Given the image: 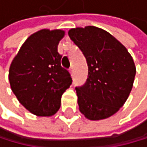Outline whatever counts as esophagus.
Listing matches in <instances>:
<instances>
[{"mask_svg":"<svg viewBox=\"0 0 147 147\" xmlns=\"http://www.w3.org/2000/svg\"><path fill=\"white\" fill-rule=\"evenodd\" d=\"M69 72H70L71 75H72V76H74V69H73V67H72V68H70Z\"/></svg>","mask_w":147,"mask_h":147,"instance_id":"obj_1","label":"esophagus"}]
</instances>
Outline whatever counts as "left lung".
Wrapping results in <instances>:
<instances>
[{"mask_svg":"<svg viewBox=\"0 0 147 147\" xmlns=\"http://www.w3.org/2000/svg\"><path fill=\"white\" fill-rule=\"evenodd\" d=\"M68 35L88 65L86 84L75 88L80 112L90 121L112 116L133 88L136 74L133 57L117 38L99 27H75Z\"/></svg>","mask_w":147,"mask_h":147,"instance_id":"obj_1","label":"left lung"}]
</instances>
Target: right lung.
Segmentation results:
<instances>
[{"instance_id": "1", "label": "right lung", "mask_w": 147, "mask_h": 147, "mask_svg": "<svg viewBox=\"0 0 147 147\" xmlns=\"http://www.w3.org/2000/svg\"><path fill=\"white\" fill-rule=\"evenodd\" d=\"M64 35L61 29H41L32 34L10 65L11 89L19 102L36 116L54 115L61 107L62 94L72 84L58 52Z\"/></svg>"}]
</instances>
